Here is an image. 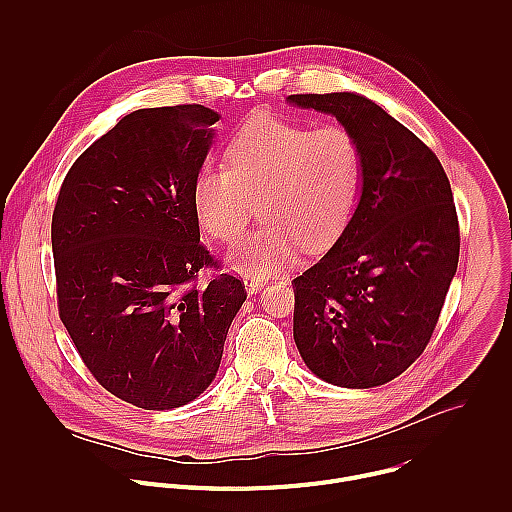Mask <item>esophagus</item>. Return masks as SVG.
<instances>
[{
  "label": "esophagus",
  "mask_w": 512,
  "mask_h": 512,
  "mask_svg": "<svg viewBox=\"0 0 512 512\" xmlns=\"http://www.w3.org/2000/svg\"><path fill=\"white\" fill-rule=\"evenodd\" d=\"M243 283H245V289H247V294H257V291L265 285L263 283V279H259V277H251V275H247V277H243Z\"/></svg>",
  "instance_id": "34e87169"
}]
</instances>
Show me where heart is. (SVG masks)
<instances>
[{
	"label": "heart",
	"instance_id": "b5f03b06",
	"mask_svg": "<svg viewBox=\"0 0 512 512\" xmlns=\"http://www.w3.org/2000/svg\"><path fill=\"white\" fill-rule=\"evenodd\" d=\"M225 158L227 168L206 164L196 174L192 208L208 235L233 243L259 204L265 221L233 249V269L259 279L279 273L300 247L326 249L350 223L362 152L348 127L257 113L231 137Z\"/></svg>",
	"mask_w": 512,
	"mask_h": 512
}]
</instances>
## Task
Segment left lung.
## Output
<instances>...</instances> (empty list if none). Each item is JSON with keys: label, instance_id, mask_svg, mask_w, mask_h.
<instances>
[{"label": "left lung", "instance_id": "1", "mask_svg": "<svg viewBox=\"0 0 512 512\" xmlns=\"http://www.w3.org/2000/svg\"><path fill=\"white\" fill-rule=\"evenodd\" d=\"M287 103L336 117L362 152L350 223L294 279L296 346L330 385H385L425 350L458 269L450 180L427 145L367 97L289 95Z\"/></svg>", "mask_w": 512, "mask_h": 512}]
</instances>
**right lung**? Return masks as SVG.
<instances>
[{"mask_svg":"<svg viewBox=\"0 0 512 512\" xmlns=\"http://www.w3.org/2000/svg\"><path fill=\"white\" fill-rule=\"evenodd\" d=\"M202 105L137 109L66 174L52 253L60 320L87 369L141 409H174L214 381L245 285L200 245L192 184L216 137Z\"/></svg>","mask_w":512,"mask_h":512,"instance_id":"right-lung-1","label":"right lung"}]
</instances>
